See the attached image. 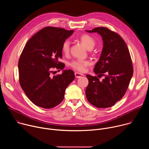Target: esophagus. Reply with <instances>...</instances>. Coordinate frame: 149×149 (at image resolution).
Segmentation results:
<instances>
[{
    "mask_svg": "<svg viewBox=\"0 0 149 149\" xmlns=\"http://www.w3.org/2000/svg\"><path fill=\"white\" fill-rule=\"evenodd\" d=\"M75 76L76 78H80L81 77L83 76V74H81V73H79L78 72H75Z\"/></svg>",
    "mask_w": 149,
    "mask_h": 149,
    "instance_id": "esophagus-1",
    "label": "esophagus"
}]
</instances>
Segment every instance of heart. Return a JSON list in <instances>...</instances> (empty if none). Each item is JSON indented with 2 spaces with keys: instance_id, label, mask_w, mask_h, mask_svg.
<instances>
[{
  "instance_id": "b5f03b06",
  "label": "heart",
  "mask_w": 149,
  "mask_h": 149,
  "mask_svg": "<svg viewBox=\"0 0 149 149\" xmlns=\"http://www.w3.org/2000/svg\"><path fill=\"white\" fill-rule=\"evenodd\" d=\"M79 39L82 44L85 46L87 49H92L95 45V41L94 39L87 34H84L81 35L79 37ZM70 48V42L69 40H65L63 42L62 45V52L64 54H67L69 52ZM90 65V62L87 60H80L77 59L74 60L70 63V65L74 69L79 71L83 72L86 69V67Z\"/></svg>"
}]
</instances>
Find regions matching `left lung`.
Returning <instances> with one entry per match:
<instances>
[{"mask_svg": "<svg viewBox=\"0 0 149 149\" xmlns=\"http://www.w3.org/2000/svg\"><path fill=\"white\" fill-rule=\"evenodd\" d=\"M89 33H97L101 37L103 47L94 71L97 77L87 75L89 83L86 90L88 101L98 108H109L125 94L133 74L129 51L123 38L107 28L98 27Z\"/></svg>", "mask_w": 149, "mask_h": 149, "instance_id": "obj_1", "label": "left lung"}]
</instances>
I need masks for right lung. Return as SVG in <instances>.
<instances>
[{
	"label": "right lung",
	"instance_id": "add662e5",
	"mask_svg": "<svg viewBox=\"0 0 149 149\" xmlns=\"http://www.w3.org/2000/svg\"><path fill=\"white\" fill-rule=\"evenodd\" d=\"M74 32L63 28L45 27L26 43L18 62L19 82L28 98L36 105L51 109L64 98L65 90L75 79L71 70H63L62 45ZM54 68L63 70L52 77ZM60 71V70H59Z\"/></svg>",
	"mask_w": 149,
	"mask_h": 149
}]
</instances>
